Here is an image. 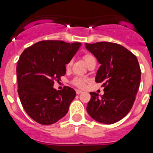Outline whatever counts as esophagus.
I'll return each mask as SVG.
<instances>
[{
    "label": "esophagus",
    "instance_id": "obj_1",
    "mask_svg": "<svg viewBox=\"0 0 153 153\" xmlns=\"http://www.w3.org/2000/svg\"><path fill=\"white\" fill-rule=\"evenodd\" d=\"M81 93H82V91H81V90H76V94H77V95H79V94H81Z\"/></svg>",
    "mask_w": 153,
    "mask_h": 153
}]
</instances>
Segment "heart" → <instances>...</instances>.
<instances>
[{
    "label": "heart",
    "mask_w": 153,
    "mask_h": 153,
    "mask_svg": "<svg viewBox=\"0 0 153 153\" xmlns=\"http://www.w3.org/2000/svg\"><path fill=\"white\" fill-rule=\"evenodd\" d=\"M83 59H84L85 63L88 65L91 60L95 59V58H94V56L91 55V54H85L83 55ZM71 64H72V62H71V61H69V62L66 64V69L70 68L71 66ZM86 82H87V80H86L85 78H81V77H76V78H75L72 80V84L76 86V87L80 88H83L85 87V85Z\"/></svg>",
    "instance_id": "obj_1"
}]
</instances>
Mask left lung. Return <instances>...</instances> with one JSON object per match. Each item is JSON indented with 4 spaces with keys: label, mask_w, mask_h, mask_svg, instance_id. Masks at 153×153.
<instances>
[{
    "label": "left lung",
    "mask_w": 153,
    "mask_h": 153,
    "mask_svg": "<svg viewBox=\"0 0 153 153\" xmlns=\"http://www.w3.org/2000/svg\"><path fill=\"white\" fill-rule=\"evenodd\" d=\"M86 48L101 66L95 82L102 83L104 95L90 92L88 113L97 122L113 124L132 108L141 80V70L135 54L116 43L101 42L85 44Z\"/></svg>",
    "instance_id": "left-lung-1"
}]
</instances>
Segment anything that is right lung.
Here are the masks:
<instances>
[{"label": "right lung", "instance_id": "right-lung-1", "mask_svg": "<svg viewBox=\"0 0 153 153\" xmlns=\"http://www.w3.org/2000/svg\"><path fill=\"white\" fill-rule=\"evenodd\" d=\"M82 44L47 40L37 42L22 52L17 65L18 95L27 115L42 125H51L63 118L76 93L65 86L53 88L54 81L65 75V65Z\"/></svg>", "mask_w": 153, "mask_h": 153}]
</instances>
